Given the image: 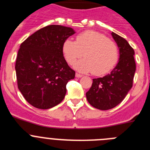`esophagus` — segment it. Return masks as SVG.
Returning <instances> with one entry per match:
<instances>
[{"instance_id": "obj_1", "label": "esophagus", "mask_w": 150, "mask_h": 150, "mask_svg": "<svg viewBox=\"0 0 150 150\" xmlns=\"http://www.w3.org/2000/svg\"><path fill=\"white\" fill-rule=\"evenodd\" d=\"M75 76H76V78H80V77H82V76H83V75H82V74H77V73H76Z\"/></svg>"}]
</instances>
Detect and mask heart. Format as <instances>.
Wrapping results in <instances>:
<instances>
[{"label": "heart", "instance_id": "1", "mask_svg": "<svg viewBox=\"0 0 150 150\" xmlns=\"http://www.w3.org/2000/svg\"><path fill=\"white\" fill-rule=\"evenodd\" d=\"M62 52L70 64L75 63L83 54L85 59L74 64V68L81 73L93 72L98 76L109 72L116 65L119 58L116 43L94 30L79 34L76 41L65 40Z\"/></svg>", "mask_w": 150, "mask_h": 150}]
</instances>
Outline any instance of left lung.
Segmentation results:
<instances>
[{"label":"left lung","instance_id":"8db88e82","mask_svg":"<svg viewBox=\"0 0 150 150\" xmlns=\"http://www.w3.org/2000/svg\"><path fill=\"white\" fill-rule=\"evenodd\" d=\"M120 51V59L110 74L93 79L86 92L87 100L92 107L101 110L112 109L120 104L133 84L136 71L134 51L128 41L116 33H111Z\"/></svg>","mask_w":150,"mask_h":150}]
</instances>
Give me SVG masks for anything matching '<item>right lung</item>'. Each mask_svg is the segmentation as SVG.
Instances as JSON below:
<instances>
[{
	"label": "right lung",
	"instance_id": "add662e5",
	"mask_svg": "<svg viewBox=\"0 0 150 150\" xmlns=\"http://www.w3.org/2000/svg\"><path fill=\"white\" fill-rule=\"evenodd\" d=\"M71 28L52 25L40 29L21 44L16 62L18 88L29 104L46 110L60 104L75 71L64 58L62 45L75 34Z\"/></svg>",
	"mask_w": 150,
	"mask_h": 150
}]
</instances>
